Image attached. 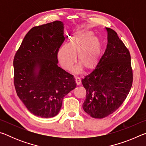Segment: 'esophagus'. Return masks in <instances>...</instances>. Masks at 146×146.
Segmentation results:
<instances>
[{"mask_svg": "<svg viewBox=\"0 0 146 146\" xmlns=\"http://www.w3.org/2000/svg\"><path fill=\"white\" fill-rule=\"evenodd\" d=\"M75 81H76V85L79 86L80 84L81 83V80L80 78L79 77H75Z\"/></svg>", "mask_w": 146, "mask_h": 146, "instance_id": "34e87169", "label": "esophagus"}]
</instances>
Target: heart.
Returning <instances> with one entry per match:
<instances>
[{
    "label": "heart",
    "instance_id": "1",
    "mask_svg": "<svg viewBox=\"0 0 146 146\" xmlns=\"http://www.w3.org/2000/svg\"><path fill=\"white\" fill-rule=\"evenodd\" d=\"M76 54L79 63L73 68V72H80L83 68L92 70L96 66L100 56L101 44L94 36L93 32L85 29L76 32L68 45L64 44L59 48L57 57L64 70H70L72 68L76 61Z\"/></svg>",
    "mask_w": 146,
    "mask_h": 146
}]
</instances>
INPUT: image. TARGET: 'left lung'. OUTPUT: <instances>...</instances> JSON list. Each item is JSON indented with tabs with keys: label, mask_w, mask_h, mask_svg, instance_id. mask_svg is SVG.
<instances>
[{
	"label": "left lung",
	"mask_w": 146,
	"mask_h": 146,
	"mask_svg": "<svg viewBox=\"0 0 146 146\" xmlns=\"http://www.w3.org/2000/svg\"><path fill=\"white\" fill-rule=\"evenodd\" d=\"M108 31L107 48L95 68L82 79L86 90L82 107L95 118H102L122 105L131 88L133 72L129 51L112 29Z\"/></svg>",
	"instance_id": "1"
}]
</instances>
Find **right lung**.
<instances>
[{"mask_svg":"<svg viewBox=\"0 0 146 146\" xmlns=\"http://www.w3.org/2000/svg\"><path fill=\"white\" fill-rule=\"evenodd\" d=\"M64 39L62 22L33 27L15 55L17 94L29 111L37 117L56 116L64 97L76 86L74 76L58 66L57 52Z\"/></svg>","mask_w":146,"mask_h":146,"instance_id":"obj_1","label":"right lung"}]
</instances>
